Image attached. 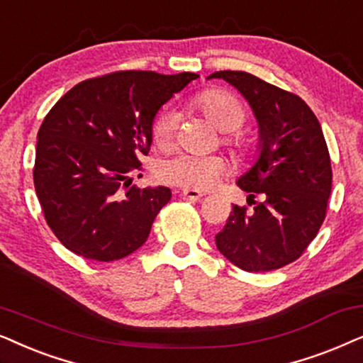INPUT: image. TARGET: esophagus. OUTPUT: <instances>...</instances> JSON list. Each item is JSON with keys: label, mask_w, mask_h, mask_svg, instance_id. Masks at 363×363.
Masks as SVG:
<instances>
[{"label": "esophagus", "mask_w": 363, "mask_h": 363, "mask_svg": "<svg viewBox=\"0 0 363 363\" xmlns=\"http://www.w3.org/2000/svg\"><path fill=\"white\" fill-rule=\"evenodd\" d=\"M181 197H182V199H186V201L197 202V201H201L202 197H204V194H202V192H199V191H194V189H184L181 192Z\"/></svg>", "instance_id": "esophagus-1"}]
</instances>
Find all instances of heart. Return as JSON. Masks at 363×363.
Wrapping results in <instances>:
<instances>
[{
	"mask_svg": "<svg viewBox=\"0 0 363 363\" xmlns=\"http://www.w3.org/2000/svg\"><path fill=\"white\" fill-rule=\"evenodd\" d=\"M194 106L222 133H235L242 128L247 113L242 103L227 91H206L194 99ZM177 116L172 111H162L154 121L152 136L159 146H169L176 136ZM225 143L238 154H244L245 143L235 136H227ZM225 164L219 156H199V154L179 152L164 159L157 166V177L172 186L204 191L216 184L224 172Z\"/></svg>",
	"mask_w": 363,
	"mask_h": 363,
	"instance_id": "1",
	"label": "heart"
}]
</instances>
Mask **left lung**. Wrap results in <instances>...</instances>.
I'll return each mask as SVG.
<instances>
[{
	"label": "left lung",
	"instance_id": "obj_1",
	"mask_svg": "<svg viewBox=\"0 0 363 363\" xmlns=\"http://www.w3.org/2000/svg\"><path fill=\"white\" fill-rule=\"evenodd\" d=\"M212 77L234 86L259 124V157L238 179L252 207L232 206L216 245L247 272L280 269L301 257L325 219L332 167L320 123L297 94L257 76L217 71Z\"/></svg>",
	"mask_w": 363,
	"mask_h": 363
}]
</instances>
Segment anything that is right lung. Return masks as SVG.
I'll use <instances>...</instances> for the list:
<instances>
[{
  "label": "right lung",
  "instance_id": "1",
  "mask_svg": "<svg viewBox=\"0 0 363 363\" xmlns=\"http://www.w3.org/2000/svg\"><path fill=\"white\" fill-rule=\"evenodd\" d=\"M197 77L118 71L76 84L52 106L38 131L33 179L66 249L111 262L146 242L171 189H141L133 176L151 149L157 111Z\"/></svg>",
  "mask_w": 363,
  "mask_h": 363
}]
</instances>
